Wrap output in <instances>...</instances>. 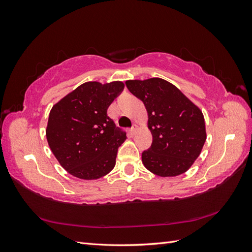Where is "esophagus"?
Masks as SVG:
<instances>
[{
	"label": "esophagus",
	"mask_w": 252,
	"mask_h": 252,
	"mask_svg": "<svg viewBox=\"0 0 252 252\" xmlns=\"http://www.w3.org/2000/svg\"><path fill=\"white\" fill-rule=\"evenodd\" d=\"M138 129H139V126H138V125H135V124H134V125H133V126H132V127L130 128V133H131V134L133 135V134L135 133V131H136V130H138Z\"/></svg>",
	"instance_id": "1"
}]
</instances>
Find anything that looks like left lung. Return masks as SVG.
<instances>
[{"label": "left lung", "mask_w": 252, "mask_h": 252, "mask_svg": "<svg viewBox=\"0 0 252 252\" xmlns=\"http://www.w3.org/2000/svg\"><path fill=\"white\" fill-rule=\"evenodd\" d=\"M126 86L148 113L152 144L142 154L144 166L163 178L186 172L201 155L207 138L202 110L163 79L128 80Z\"/></svg>", "instance_id": "obj_1"}]
</instances>
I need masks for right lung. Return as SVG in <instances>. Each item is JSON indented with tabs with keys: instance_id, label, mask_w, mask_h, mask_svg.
<instances>
[{
	"instance_id": "right-lung-1",
	"label": "right lung",
	"mask_w": 252,
	"mask_h": 252,
	"mask_svg": "<svg viewBox=\"0 0 252 252\" xmlns=\"http://www.w3.org/2000/svg\"><path fill=\"white\" fill-rule=\"evenodd\" d=\"M124 83L86 82L52 106L46 128L49 147L73 177L96 180L109 173L126 133L117 128L107 109Z\"/></svg>"
}]
</instances>
